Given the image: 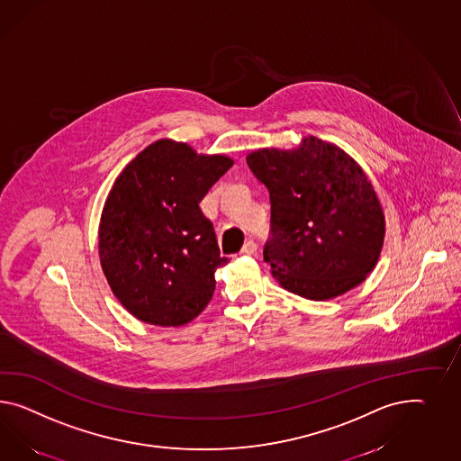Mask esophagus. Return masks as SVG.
<instances>
[{"label":"esophagus","mask_w":461,"mask_h":461,"mask_svg":"<svg viewBox=\"0 0 461 461\" xmlns=\"http://www.w3.org/2000/svg\"><path fill=\"white\" fill-rule=\"evenodd\" d=\"M257 243L253 241V240H249L245 245H243V249H241V253H245V255H255L257 253Z\"/></svg>","instance_id":"1"}]
</instances>
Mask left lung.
<instances>
[{
    "mask_svg": "<svg viewBox=\"0 0 461 461\" xmlns=\"http://www.w3.org/2000/svg\"><path fill=\"white\" fill-rule=\"evenodd\" d=\"M251 173L270 193V237L263 260L288 292L339 297L379 260L386 221L361 166L330 142L303 137L297 149L249 152Z\"/></svg>",
    "mask_w": 461,
    "mask_h": 461,
    "instance_id": "8db88e82",
    "label": "left lung"
}]
</instances>
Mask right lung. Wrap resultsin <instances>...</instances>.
Listing matches in <instances>:
<instances>
[{
  "mask_svg": "<svg viewBox=\"0 0 461 461\" xmlns=\"http://www.w3.org/2000/svg\"><path fill=\"white\" fill-rule=\"evenodd\" d=\"M231 166L228 156L159 139L115 179L100 216V265L139 321L177 327L210 303L214 272L228 258L199 201Z\"/></svg>",
  "mask_w": 461,
  "mask_h": 461,
  "instance_id": "obj_1",
  "label": "right lung"
}]
</instances>
